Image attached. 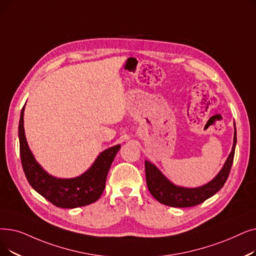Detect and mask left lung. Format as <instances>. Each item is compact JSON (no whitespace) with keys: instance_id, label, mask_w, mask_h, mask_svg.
<instances>
[{"instance_id":"obj_1","label":"left lung","mask_w":256,"mask_h":256,"mask_svg":"<svg viewBox=\"0 0 256 256\" xmlns=\"http://www.w3.org/2000/svg\"><path fill=\"white\" fill-rule=\"evenodd\" d=\"M236 146V128L234 124V136H233V146L231 152L220 172L207 184L187 188L174 185L166 178L156 165L150 161H146V184L152 196L160 203L172 207H192L203 203L207 198L216 194L226 183L234 158Z\"/></svg>"}]
</instances>
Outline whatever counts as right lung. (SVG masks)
Instances as JSON below:
<instances>
[{
    "instance_id": "1",
    "label": "right lung",
    "mask_w": 256,
    "mask_h": 256,
    "mask_svg": "<svg viewBox=\"0 0 256 256\" xmlns=\"http://www.w3.org/2000/svg\"><path fill=\"white\" fill-rule=\"evenodd\" d=\"M24 108L18 124L20 154L29 184L53 205L60 208H76L96 202L102 194L106 176L120 144L104 150L93 165L82 174L72 179H60L42 170L32 154L24 130Z\"/></svg>"
}]
</instances>
